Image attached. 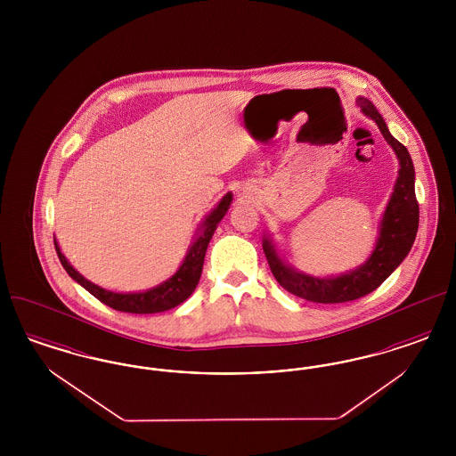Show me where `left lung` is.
<instances>
[{"label":"left lung","mask_w":456,"mask_h":456,"mask_svg":"<svg viewBox=\"0 0 456 456\" xmlns=\"http://www.w3.org/2000/svg\"><path fill=\"white\" fill-rule=\"evenodd\" d=\"M359 108L376 121L379 131L393 147L400 160L398 179L381 220V232L370 258L361 268L337 279H316L304 273H296L287 268L277 256L272 242L265 239L263 251L270 270L283 289L301 299L320 304L348 303L361 299L376 290L391 275V272L403 261L412 248L419 229V203L413 186L412 159L409 151L391 136L381 114L368 99H357Z\"/></svg>","instance_id":"1"}]
</instances>
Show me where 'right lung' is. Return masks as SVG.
<instances>
[{
  "mask_svg": "<svg viewBox=\"0 0 456 456\" xmlns=\"http://www.w3.org/2000/svg\"><path fill=\"white\" fill-rule=\"evenodd\" d=\"M232 195H227L222 198V201L218 203L217 208L207 217L203 224V232L200 234V238L196 239L195 244L190 248V253L186 255V258L183 261V265L179 266L177 273L173 279H169L167 282L155 287L152 290L147 292H138V294H116V292H109L97 285L86 281L68 261H66L63 253L58 248V242L54 240V248L58 253V258L61 261L63 268L68 272V275L80 283L84 289H87L88 292L97 297L101 303L106 304L109 307L116 309V311H123V313H133V314H152V313H162L167 309H173L177 304L184 303L196 289L198 281L201 277V268H203V260H205V253H207V246L210 242V239L214 236L217 224L225 216V212L229 210Z\"/></svg>",
  "mask_w": 456,
  "mask_h": 456,
  "instance_id": "add662e5",
  "label": "right lung"
}]
</instances>
